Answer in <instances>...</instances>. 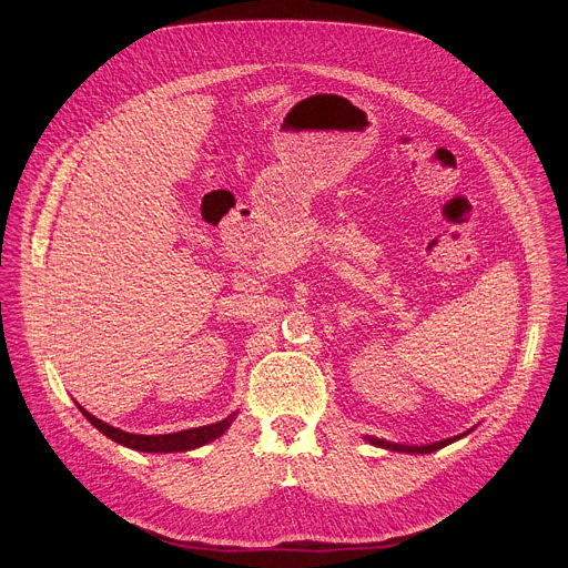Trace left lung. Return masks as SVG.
<instances>
[{
    "label": "left lung",
    "instance_id": "left-lung-1",
    "mask_svg": "<svg viewBox=\"0 0 568 568\" xmlns=\"http://www.w3.org/2000/svg\"><path fill=\"white\" fill-rule=\"evenodd\" d=\"M465 436V434H463ZM460 436L456 438H449V440H440V443H432V445H423V447H409V445H395V443H388V440H379V438H368L373 445H379L384 449H393V452H407V454H429V452H436L454 440H458Z\"/></svg>",
    "mask_w": 568,
    "mask_h": 568
}]
</instances>
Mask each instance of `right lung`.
<instances>
[{
  "label": "right lung",
  "instance_id": "add662e5",
  "mask_svg": "<svg viewBox=\"0 0 568 568\" xmlns=\"http://www.w3.org/2000/svg\"><path fill=\"white\" fill-rule=\"evenodd\" d=\"M83 412V416L99 429L103 432L108 438H112L114 443L136 449V452H150V454H169V452H189L195 447H202L211 440H215L217 436H222L229 425L233 423V416H226L224 420L215 423V425H206V427H195V429H186V432H178V434H164V436H141V434H128L121 432L116 427H110L108 423L94 418L90 412H85L83 407H78Z\"/></svg>",
  "mask_w": 568,
  "mask_h": 568
}]
</instances>
